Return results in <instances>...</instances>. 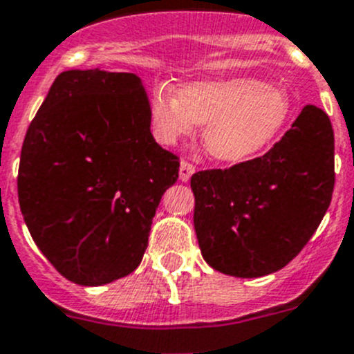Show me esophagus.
<instances>
[{
  "label": "esophagus",
  "mask_w": 354,
  "mask_h": 354,
  "mask_svg": "<svg viewBox=\"0 0 354 354\" xmlns=\"http://www.w3.org/2000/svg\"><path fill=\"white\" fill-rule=\"evenodd\" d=\"M196 173V167L190 162H187V160H181L180 164V180L181 181H189L190 176Z\"/></svg>",
  "instance_id": "obj_1"
}]
</instances>
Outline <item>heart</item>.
<instances>
[{"mask_svg":"<svg viewBox=\"0 0 354 354\" xmlns=\"http://www.w3.org/2000/svg\"><path fill=\"white\" fill-rule=\"evenodd\" d=\"M290 113L285 88L250 76L198 82L180 92L158 87L149 103L158 142L174 144L192 133L194 124H205V149L223 164H241L263 151L285 130Z\"/></svg>","mask_w":354,"mask_h":354,"instance_id":"heart-1","label":"heart"}]
</instances>
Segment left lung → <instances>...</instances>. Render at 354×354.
<instances>
[{"label": "left lung", "instance_id": "8db88e82", "mask_svg": "<svg viewBox=\"0 0 354 354\" xmlns=\"http://www.w3.org/2000/svg\"><path fill=\"white\" fill-rule=\"evenodd\" d=\"M333 185V128L321 109L306 104L263 156L192 174L203 258L236 278L283 269L319 228Z\"/></svg>", "mask_w": 354, "mask_h": 354}]
</instances>
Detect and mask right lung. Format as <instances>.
Listing matches in <instances>:
<instances>
[{
	"label": "right lung",
	"instance_id": "add662e5",
	"mask_svg": "<svg viewBox=\"0 0 354 354\" xmlns=\"http://www.w3.org/2000/svg\"><path fill=\"white\" fill-rule=\"evenodd\" d=\"M133 73L64 71L30 122L17 194L37 248L73 283H110L142 262L180 160L155 142Z\"/></svg>",
	"mask_w": 354,
	"mask_h": 354
}]
</instances>
